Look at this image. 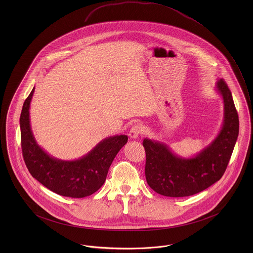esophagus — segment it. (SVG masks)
<instances>
[{
	"instance_id": "1",
	"label": "esophagus",
	"mask_w": 253,
	"mask_h": 253,
	"mask_svg": "<svg viewBox=\"0 0 253 253\" xmlns=\"http://www.w3.org/2000/svg\"><path fill=\"white\" fill-rule=\"evenodd\" d=\"M142 132V128L141 126H139L138 124H135L133 125L132 128L130 129L129 131V136L132 138V139H135L139 136V134Z\"/></svg>"
}]
</instances>
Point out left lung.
Listing matches in <instances>:
<instances>
[{
	"label": "left lung",
	"instance_id": "left-lung-1",
	"mask_svg": "<svg viewBox=\"0 0 253 253\" xmlns=\"http://www.w3.org/2000/svg\"><path fill=\"white\" fill-rule=\"evenodd\" d=\"M215 90L224 102L223 125L212 142L195 157H181L163 142L143 140L146 180L157 193L169 197L190 196L223 176L238 137L239 119L227 84L218 80Z\"/></svg>",
	"mask_w": 253,
	"mask_h": 253
}]
</instances>
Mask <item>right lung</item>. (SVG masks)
Returning <instances> with one entry per match:
<instances>
[{"instance_id":"right-lung-1","label":"right lung","mask_w":253,"mask_h":253,"mask_svg":"<svg viewBox=\"0 0 253 253\" xmlns=\"http://www.w3.org/2000/svg\"><path fill=\"white\" fill-rule=\"evenodd\" d=\"M34 91L35 87L25 99L20 117L22 151L29 172L50 191L62 196L83 198L96 193L106 180L109 168L127 143L128 136L107 137L76 160L51 157L38 145L31 130L29 108Z\"/></svg>"}]
</instances>
